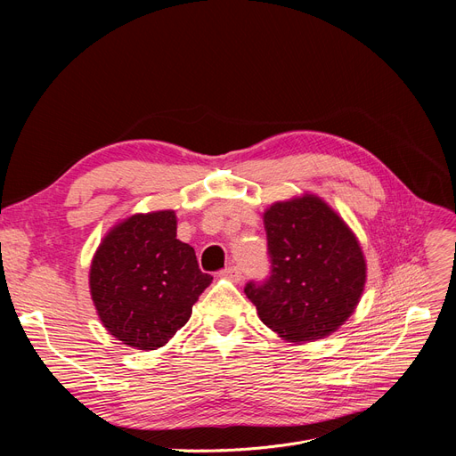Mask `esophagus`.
Wrapping results in <instances>:
<instances>
[{
  "mask_svg": "<svg viewBox=\"0 0 456 456\" xmlns=\"http://www.w3.org/2000/svg\"><path fill=\"white\" fill-rule=\"evenodd\" d=\"M220 277L227 279V281H232V282H238V281L242 279V270L238 268V266H229V268L220 272Z\"/></svg>",
  "mask_w": 456,
  "mask_h": 456,
  "instance_id": "obj_1",
  "label": "esophagus"
}]
</instances>
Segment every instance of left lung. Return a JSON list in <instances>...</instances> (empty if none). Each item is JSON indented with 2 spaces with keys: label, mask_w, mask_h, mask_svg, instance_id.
Instances as JSON below:
<instances>
[{
  "label": "left lung",
  "mask_w": 456,
  "mask_h": 456,
  "mask_svg": "<svg viewBox=\"0 0 456 456\" xmlns=\"http://www.w3.org/2000/svg\"><path fill=\"white\" fill-rule=\"evenodd\" d=\"M265 229L270 277L244 289L262 323L296 344L338 330L366 284V260L353 231L313 194L273 203Z\"/></svg>",
  "instance_id": "obj_1"
}]
</instances>
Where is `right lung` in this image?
Returning a JSON list of instances; mask_svg holds the SVG:
<instances>
[{"label": "right lung", "instance_id": "right-lung-1", "mask_svg": "<svg viewBox=\"0 0 456 456\" xmlns=\"http://www.w3.org/2000/svg\"><path fill=\"white\" fill-rule=\"evenodd\" d=\"M210 282L194 248L177 240L174 210L134 214L114 225L90 266V294L102 323L142 351L167 344Z\"/></svg>", "mask_w": 456, "mask_h": 456}]
</instances>
